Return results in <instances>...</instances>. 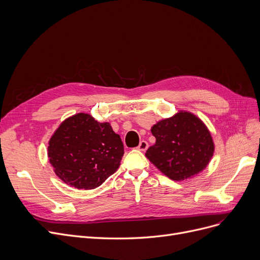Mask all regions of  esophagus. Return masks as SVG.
I'll return each mask as SVG.
<instances>
[{"label":"esophagus","mask_w":260,"mask_h":260,"mask_svg":"<svg viewBox=\"0 0 260 260\" xmlns=\"http://www.w3.org/2000/svg\"><path fill=\"white\" fill-rule=\"evenodd\" d=\"M148 146H149V145H148V143H147L146 141H142V142L140 143L139 147H138V149L141 150V151H145V150H147Z\"/></svg>","instance_id":"34e87169"}]
</instances>
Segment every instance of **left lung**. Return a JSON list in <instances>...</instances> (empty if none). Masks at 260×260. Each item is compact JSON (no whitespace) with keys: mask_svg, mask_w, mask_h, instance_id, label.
<instances>
[{"mask_svg":"<svg viewBox=\"0 0 260 260\" xmlns=\"http://www.w3.org/2000/svg\"><path fill=\"white\" fill-rule=\"evenodd\" d=\"M151 132L156 141L146 156L171 180L182 181L199 174L213 156L211 133L188 112L158 121Z\"/></svg>","mask_w":260,"mask_h":260,"instance_id":"1","label":"left lung"}]
</instances>
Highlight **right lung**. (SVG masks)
<instances>
[{"label": "right lung", "instance_id": "obj_1", "mask_svg": "<svg viewBox=\"0 0 260 260\" xmlns=\"http://www.w3.org/2000/svg\"><path fill=\"white\" fill-rule=\"evenodd\" d=\"M123 144L109 122L79 113L66 119L49 141L56 175L78 189L96 188L120 165Z\"/></svg>", "mask_w": 260, "mask_h": 260}]
</instances>
